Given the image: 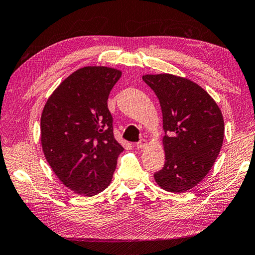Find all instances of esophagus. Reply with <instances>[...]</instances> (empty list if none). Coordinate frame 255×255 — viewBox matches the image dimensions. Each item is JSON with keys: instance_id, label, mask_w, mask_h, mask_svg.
<instances>
[{"instance_id": "34e87169", "label": "esophagus", "mask_w": 255, "mask_h": 255, "mask_svg": "<svg viewBox=\"0 0 255 255\" xmlns=\"http://www.w3.org/2000/svg\"><path fill=\"white\" fill-rule=\"evenodd\" d=\"M147 146H148V141L146 140V139H142V140L137 142V144H136V147L138 149H143V148H146Z\"/></svg>"}]
</instances>
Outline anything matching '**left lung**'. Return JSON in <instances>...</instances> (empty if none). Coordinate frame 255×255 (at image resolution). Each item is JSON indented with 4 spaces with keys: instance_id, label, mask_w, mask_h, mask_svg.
Here are the masks:
<instances>
[{
    "instance_id": "1",
    "label": "left lung",
    "mask_w": 255,
    "mask_h": 255,
    "mask_svg": "<svg viewBox=\"0 0 255 255\" xmlns=\"http://www.w3.org/2000/svg\"><path fill=\"white\" fill-rule=\"evenodd\" d=\"M162 112L166 162L154 180L161 189L190 190L211 170L224 137V121L214 99L198 84L172 74H147Z\"/></svg>"
}]
</instances>
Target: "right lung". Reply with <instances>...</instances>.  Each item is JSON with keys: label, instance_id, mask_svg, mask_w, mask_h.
I'll return each mask as SVG.
<instances>
[{"label": "right lung", "instance_id": "add662e5", "mask_svg": "<svg viewBox=\"0 0 255 255\" xmlns=\"http://www.w3.org/2000/svg\"><path fill=\"white\" fill-rule=\"evenodd\" d=\"M122 71L85 66L58 85L41 116V143L52 170L68 189L84 197L112 182L124 148L114 137L107 101Z\"/></svg>", "mask_w": 255, "mask_h": 255}]
</instances>
